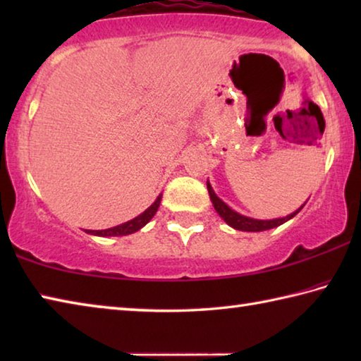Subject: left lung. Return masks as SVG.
Wrapping results in <instances>:
<instances>
[{"mask_svg": "<svg viewBox=\"0 0 361 361\" xmlns=\"http://www.w3.org/2000/svg\"><path fill=\"white\" fill-rule=\"evenodd\" d=\"M207 189H209V194H210V200L213 207H215V210L218 212V215L221 216L226 223H228L231 228L234 229H239V231H247V232H259V231H267V229H272V228H277V226L283 224L285 221H288L295 215H298L301 209H298L295 213H291V215L285 216V218H277V219H266V221H262V219H253V218H248V216H243L240 213H237L234 210H231L228 205H226L221 199L218 197V195L213 192L212 186L207 183Z\"/></svg>", "mask_w": 361, "mask_h": 361, "instance_id": "8db88e82", "label": "left lung"}]
</instances>
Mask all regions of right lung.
Listing matches in <instances>:
<instances>
[{
  "label": "right lung",
  "mask_w": 361,
  "mask_h": 361,
  "mask_svg": "<svg viewBox=\"0 0 361 361\" xmlns=\"http://www.w3.org/2000/svg\"><path fill=\"white\" fill-rule=\"evenodd\" d=\"M161 199H162V195H159V197L156 199V202L152 204L148 210H145L142 215L130 219V221H127L124 224H119V226H116V228H109V229H103V231H85V232H89V234H94V235H102V237L132 234V232L142 229L143 226L148 223L152 216L156 215V212L159 209V204H161Z\"/></svg>",
  "instance_id": "1"
}]
</instances>
